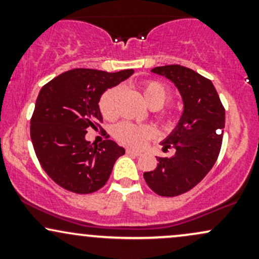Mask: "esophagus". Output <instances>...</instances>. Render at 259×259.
<instances>
[{
	"label": "esophagus",
	"instance_id": "1",
	"mask_svg": "<svg viewBox=\"0 0 259 259\" xmlns=\"http://www.w3.org/2000/svg\"><path fill=\"white\" fill-rule=\"evenodd\" d=\"M126 154H132V156H140L141 152L138 150H133V148H126Z\"/></svg>",
	"mask_w": 259,
	"mask_h": 259
}]
</instances>
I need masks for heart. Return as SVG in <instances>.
<instances>
[{"mask_svg": "<svg viewBox=\"0 0 259 259\" xmlns=\"http://www.w3.org/2000/svg\"><path fill=\"white\" fill-rule=\"evenodd\" d=\"M119 89L111 88L101 95L99 101V108L101 114L106 119H114L117 115L115 111V100H117ZM142 95L147 106L152 109H158L170 100V90L163 82L158 80H147L142 84ZM160 120L167 125H173L177 123L178 117L173 112H163L159 115ZM113 135L118 142L130 147H140L154 136V129L146 124H135L130 121H121L115 125Z\"/></svg>", "mask_w": 259, "mask_h": 259, "instance_id": "b5f03b06", "label": "heart"}]
</instances>
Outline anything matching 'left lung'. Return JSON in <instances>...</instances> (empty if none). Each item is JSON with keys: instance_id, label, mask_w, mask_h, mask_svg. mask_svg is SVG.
<instances>
[{"instance_id": "8db88e82", "label": "left lung", "mask_w": 259, "mask_h": 259, "mask_svg": "<svg viewBox=\"0 0 259 259\" xmlns=\"http://www.w3.org/2000/svg\"><path fill=\"white\" fill-rule=\"evenodd\" d=\"M153 73L173 81L184 101V112L173 133L162 142L174 148L170 158L158 157L154 170L145 171L147 185L157 195L174 197L190 191L214 165L223 141L225 109L209 79L179 64L163 65Z\"/></svg>"}]
</instances>
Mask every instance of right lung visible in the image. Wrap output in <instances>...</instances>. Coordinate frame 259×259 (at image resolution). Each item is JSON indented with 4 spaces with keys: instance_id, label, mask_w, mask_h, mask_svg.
I'll use <instances>...</instances> for the list:
<instances>
[{
    "instance_id": "right-lung-1",
    "label": "right lung",
    "mask_w": 259,
    "mask_h": 259,
    "mask_svg": "<svg viewBox=\"0 0 259 259\" xmlns=\"http://www.w3.org/2000/svg\"><path fill=\"white\" fill-rule=\"evenodd\" d=\"M133 73L76 68L42 86L30 120V136L41 167L57 185L80 195L105 186L125 150L108 138L91 145L85 135L89 127H101V95Z\"/></svg>"
}]
</instances>
